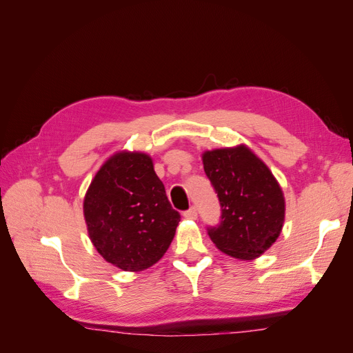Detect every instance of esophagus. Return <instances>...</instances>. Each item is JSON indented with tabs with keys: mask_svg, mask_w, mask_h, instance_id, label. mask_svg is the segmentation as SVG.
Masks as SVG:
<instances>
[{
	"mask_svg": "<svg viewBox=\"0 0 353 353\" xmlns=\"http://www.w3.org/2000/svg\"><path fill=\"white\" fill-rule=\"evenodd\" d=\"M184 216L187 219H197V209L194 206H191L188 210L184 212Z\"/></svg>",
	"mask_w": 353,
	"mask_h": 353,
	"instance_id": "esophagus-1",
	"label": "esophagus"
}]
</instances>
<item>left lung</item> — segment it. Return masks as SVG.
Wrapping results in <instances>:
<instances>
[{
    "label": "left lung",
    "instance_id": "left-lung-1",
    "mask_svg": "<svg viewBox=\"0 0 353 353\" xmlns=\"http://www.w3.org/2000/svg\"><path fill=\"white\" fill-rule=\"evenodd\" d=\"M201 160L222 209L219 225L208 228L210 240L231 258H259L284 225L285 200L279 181L245 144L208 150Z\"/></svg>",
    "mask_w": 353,
    "mask_h": 353
}]
</instances>
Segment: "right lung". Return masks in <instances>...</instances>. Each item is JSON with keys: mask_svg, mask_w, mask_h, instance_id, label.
Here are the masks:
<instances>
[{"mask_svg": "<svg viewBox=\"0 0 353 353\" xmlns=\"http://www.w3.org/2000/svg\"><path fill=\"white\" fill-rule=\"evenodd\" d=\"M83 218L94 248L105 262L140 272L162 259L181 221L143 152L110 156L83 197Z\"/></svg>", "mask_w": 353, "mask_h": 353, "instance_id": "right-lung-1", "label": "right lung"}]
</instances>
